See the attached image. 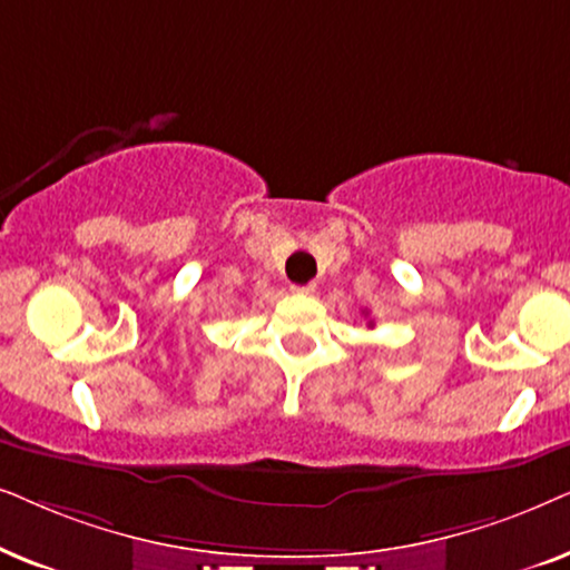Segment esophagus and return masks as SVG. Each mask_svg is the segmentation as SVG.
<instances>
[{
	"label": "esophagus",
	"mask_w": 570,
	"mask_h": 570,
	"mask_svg": "<svg viewBox=\"0 0 570 570\" xmlns=\"http://www.w3.org/2000/svg\"><path fill=\"white\" fill-rule=\"evenodd\" d=\"M294 294H302V297H307V294L315 292V284H305V286H292Z\"/></svg>",
	"instance_id": "34e87169"
}]
</instances>
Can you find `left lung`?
<instances>
[{"mask_svg": "<svg viewBox=\"0 0 570 570\" xmlns=\"http://www.w3.org/2000/svg\"><path fill=\"white\" fill-rule=\"evenodd\" d=\"M370 325H373V323H370Z\"/></svg>", "mask_w": 570, "mask_h": 570, "instance_id": "8db88e82", "label": "left lung"}]
</instances>
